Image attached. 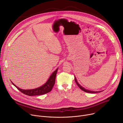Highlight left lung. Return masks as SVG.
<instances>
[{
	"label": "left lung",
	"mask_w": 123,
	"mask_h": 123,
	"mask_svg": "<svg viewBox=\"0 0 123 123\" xmlns=\"http://www.w3.org/2000/svg\"><path fill=\"white\" fill-rule=\"evenodd\" d=\"M74 77H75V82H76L77 85L79 86V88H80L81 90L83 91L84 92H88V93H97V92H94V91H92L87 90L85 89L84 87H82V86L78 83V82H77V80H76V78H75V76H74Z\"/></svg>",
	"instance_id": "8db88e82"
}]
</instances>
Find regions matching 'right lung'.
<instances>
[{
  "label": "right lung",
  "mask_w": 123,
  "mask_h": 123,
  "mask_svg": "<svg viewBox=\"0 0 123 123\" xmlns=\"http://www.w3.org/2000/svg\"><path fill=\"white\" fill-rule=\"evenodd\" d=\"M58 68H57L55 71L53 72L50 76L47 82L43 86L38 87V88L32 89V90H22L20 89L19 87H17L16 85H15L12 82V83L18 89L19 91H20L22 93H24L28 96H35V95H40L46 94L49 92H50L52 87H53L55 81L56 75L57 74V72L58 71Z\"/></svg>",
  "instance_id": "add662e5"
}]
</instances>
